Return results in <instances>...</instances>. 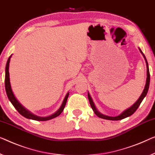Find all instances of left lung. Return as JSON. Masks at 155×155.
<instances>
[{"mask_svg": "<svg viewBox=\"0 0 155 155\" xmlns=\"http://www.w3.org/2000/svg\"><path fill=\"white\" fill-rule=\"evenodd\" d=\"M140 51L142 55H143L144 58L145 60V62H146V66H147V79H146V84H145V88L143 90V93L141 94V95L140 96V97L138 98V100L137 101V102H136L134 104L133 106H131L130 108H129L128 109H127L126 110H124L123 113H122V114L118 115V116H115V117H110V116H107V115H102L101 114L100 112L98 111L97 110V108L95 107V106L94 104V102L92 101V100L91 98V95H90L89 93H87V97H88V100L90 101V104H91V106L92 108V110H93V111L94 112V114H95L97 115L99 117H100V118H102V119H106V120H122V119H124L125 118L127 117H129L130 116V115H132L134 113L136 110H137V108L139 107L140 103L142 102L143 100L144 97L145 96H146V94L147 93V91H148V89H149V85H150V71H149V67H148V63H147V61L146 60V58H145V55L143 54V53L142 52V51L140 49Z\"/></svg>", "mask_w": 155, "mask_h": 155, "instance_id": "1", "label": "left lung"}]
</instances>
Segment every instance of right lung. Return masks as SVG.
I'll use <instances>...</instances> for the list:
<instances>
[{"instance_id":"add662e5","label":"right lung","mask_w":155,"mask_h":155,"mask_svg":"<svg viewBox=\"0 0 155 155\" xmlns=\"http://www.w3.org/2000/svg\"><path fill=\"white\" fill-rule=\"evenodd\" d=\"M10 58L11 55L9 57V58L8 60V62H7L6 64V67H5V91H6V93L7 95H8V97L10 101H11V103L12 104V105L15 107L16 109L17 110V111L19 113V114L23 115V116L26 117V118L28 119H32L34 120H38V121H46V120H48L53 119L54 117L58 116V115L63 112V110L64 109V107L66 105V102L67 100H68V96H69V92L66 94L65 97L64 99V101L63 104H62L61 108H59L57 112H55L54 114H53L51 115H49L48 117H38L36 116L33 114H32L31 113H30L28 110H27L26 108H24L22 107L21 105L18 103V101L17 100V99L15 98V95H14L11 89V86H10V75H9V64H10Z\"/></svg>"}]
</instances>
